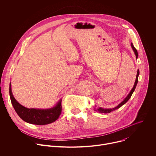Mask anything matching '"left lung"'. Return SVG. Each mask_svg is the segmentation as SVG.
I'll return each mask as SVG.
<instances>
[{"label": "left lung", "instance_id": "left-lung-1", "mask_svg": "<svg viewBox=\"0 0 156 156\" xmlns=\"http://www.w3.org/2000/svg\"><path fill=\"white\" fill-rule=\"evenodd\" d=\"M131 47H132V49H133V51H134V53H135V56H136V58L137 59L138 58V51H137V50H136V49L135 48V47L133 46V44L132 43L131 44ZM139 74H140V71H139V70L138 69V71H137V74H136V80H135V83H134V85H133V88H132V89L130 90V93H129L128 94V95L126 97V98L124 99L120 104H119L117 106H115V108H109V109H107V108H101V107H99V108H97L96 106L94 108V111H97V112H99V113H109V112H111V111H115V109H119V108H120L122 105H123L124 104H126L128 101H129V100L130 98V97H131V96L132 95V94H133V91H135V88H136V85H137V83H138V76H139Z\"/></svg>", "mask_w": 156, "mask_h": 156}]
</instances>
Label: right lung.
Masks as SVG:
<instances>
[{
	"label": "right lung",
	"instance_id": "right-lung-1",
	"mask_svg": "<svg viewBox=\"0 0 156 156\" xmlns=\"http://www.w3.org/2000/svg\"><path fill=\"white\" fill-rule=\"evenodd\" d=\"M9 93L12 104L19 117L27 123L35 125H47L56 120L61 112V99L55 106L48 109L27 108L20 104L14 98L10 83Z\"/></svg>",
	"mask_w": 156,
	"mask_h": 156
}]
</instances>
